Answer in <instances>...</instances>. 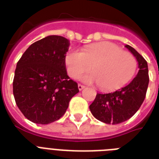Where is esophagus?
Instances as JSON below:
<instances>
[{"instance_id":"obj_1","label":"esophagus","mask_w":159,"mask_h":159,"mask_svg":"<svg viewBox=\"0 0 159 159\" xmlns=\"http://www.w3.org/2000/svg\"><path fill=\"white\" fill-rule=\"evenodd\" d=\"M85 87L83 86V85L82 84H78V89H79V91H82V89H84Z\"/></svg>"}]
</instances>
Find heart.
Wrapping results in <instances>:
<instances>
[{"label": "heart", "instance_id": "heart-1", "mask_svg": "<svg viewBox=\"0 0 159 159\" xmlns=\"http://www.w3.org/2000/svg\"><path fill=\"white\" fill-rule=\"evenodd\" d=\"M65 64L72 78L79 77L92 65L93 72L82 75L81 80L87 83L97 82L103 90H114L134 77L138 62L132 53L123 51L118 45L102 42L88 46L83 52L70 51L65 57Z\"/></svg>", "mask_w": 159, "mask_h": 159}]
</instances>
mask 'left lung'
I'll list each match as a JSON object with an SVG mask.
<instances>
[{
    "label": "left lung",
    "mask_w": 159,
    "mask_h": 159,
    "mask_svg": "<svg viewBox=\"0 0 159 159\" xmlns=\"http://www.w3.org/2000/svg\"><path fill=\"white\" fill-rule=\"evenodd\" d=\"M125 47L136 57L139 72L132 82L113 92L97 93L94 102L90 105V111L95 118L106 124L122 123L137 112L146 97L148 89V69L146 60L129 45Z\"/></svg>",
    "instance_id": "left-lung-1"
}]
</instances>
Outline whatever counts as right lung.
Masks as SVG:
<instances>
[{"mask_svg":"<svg viewBox=\"0 0 159 159\" xmlns=\"http://www.w3.org/2000/svg\"><path fill=\"white\" fill-rule=\"evenodd\" d=\"M69 40L49 35L32 43L15 71L13 94L24 116L34 123L47 125L67 111L70 100L79 92L67 76L65 57Z\"/></svg>","mask_w":159,"mask_h":159,"instance_id":"1","label":"right lung"}]
</instances>
